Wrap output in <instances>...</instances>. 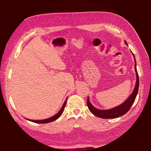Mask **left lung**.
<instances>
[{
	"label": "left lung",
	"mask_w": 151,
	"mask_h": 151,
	"mask_svg": "<svg viewBox=\"0 0 151 151\" xmlns=\"http://www.w3.org/2000/svg\"><path fill=\"white\" fill-rule=\"evenodd\" d=\"M127 44V42H126ZM134 58V55L133 54ZM135 60V58H134ZM135 71H136V75H137V83L136 85H135V88L134 89V91L132 92V93L127 100L124 102L121 105H119L116 107H114L113 109H109V110H99L96 109V108L92 105L91 104L89 99H87V106L88 107V109L90 110V111L94 115L99 117V118L102 119H114V118H118L119 116H121L124 115V114H126L127 112L129 111L131 107L132 106V104L134 103L136 99V96L137 95L138 91H139V75H138L137 70V64L136 60H135Z\"/></svg>",
	"instance_id": "obj_1"
}]
</instances>
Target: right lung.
I'll return each instance as SVG.
<instances>
[{
    "instance_id": "1",
    "label": "right lung",
    "mask_w": 151,
    "mask_h": 151,
    "mask_svg": "<svg viewBox=\"0 0 151 151\" xmlns=\"http://www.w3.org/2000/svg\"><path fill=\"white\" fill-rule=\"evenodd\" d=\"M66 100H67V99H66V101L65 103H64L62 108H61V109H60V111L58 112L57 114H55V116L50 117V118H49V119H45V120H39V121H35V120H29V119H27V120H29V121H30L36 122V123H48V122H50L55 121V120H57V119L59 118V117L61 116V114H63V112L64 111V110H65V107L66 103Z\"/></svg>"
}]
</instances>
